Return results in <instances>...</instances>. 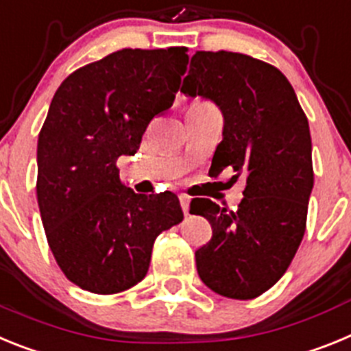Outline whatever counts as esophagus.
I'll list each match as a JSON object with an SVG mask.
<instances>
[{"instance_id":"esophagus-1","label":"esophagus","mask_w":351,"mask_h":351,"mask_svg":"<svg viewBox=\"0 0 351 351\" xmlns=\"http://www.w3.org/2000/svg\"><path fill=\"white\" fill-rule=\"evenodd\" d=\"M189 203H191L189 196H185V194H180V205H182V210H184L185 215H189Z\"/></svg>"}]
</instances>
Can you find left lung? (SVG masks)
Here are the masks:
<instances>
[{
    "label": "left lung",
    "mask_w": 351,
    "mask_h": 351,
    "mask_svg": "<svg viewBox=\"0 0 351 351\" xmlns=\"http://www.w3.org/2000/svg\"><path fill=\"white\" fill-rule=\"evenodd\" d=\"M182 91L210 99L224 117L210 169L230 166L247 180L234 212L191 201V213L212 226L196 251L197 274L222 297H260L288 270L306 233L315 184L307 117L281 70L247 54L197 51Z\"/></svg>",
    "instance_id": "1"
}]
</instances>
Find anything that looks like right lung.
<instances>
[{
    "label": "right lung",
    "mask_w": 351,
    "mask_h": 351,
    "mask_svg": "<svg viewBox=\"0 0 351 351\" xmlns=\"http://www.w3.org/2000/svg\"><path fill=\"white\" fill-rule=\"evenodd\" d=\"M185 47L121 49L60 84L36 146V199L49 247L66 279L120 293L148 272L154 242L182 222L178 197L136 194L117 160L139 150L152 118L173 106Z\"/></svg>",
    "instance_id": "right-lung-1"
}]
</instances>
